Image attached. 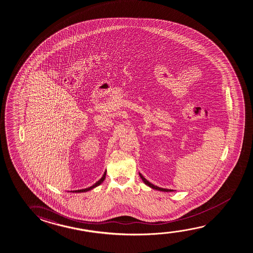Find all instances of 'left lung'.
<instances>
[{"mask_svg": "<svg viewBox=\"0 0 253 253\" xmlns=\"http://www.w3.org/2000/svg\"><path fill=\"white\" fill-rule=\"evenodd\" d=\"M139 176L141 178H142V180H143V182H144V183L145 184H147L148 186H150V188H152V189H154V190H158V191H166V192H168V191H173L172 190H169V189H164V188H160V187L158 186H155L154 184H152V183H150L149 181H147L144 177H143V175L142 174H140L139 173Z\"/></svg>", "mask_w": 253, "mask_h": 253, "instance_id": "obj_1", "label": "left lung"}]
</instances>
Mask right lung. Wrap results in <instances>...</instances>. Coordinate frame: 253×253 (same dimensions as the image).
Returning <instances> with one entry per match:
<instances>
[{"label":"right lung","mask_w":253,"mask_h":253,"mask_svg":"<svg viewBox=\"0 0 253 253\" xmlns=\"http://www.w3.org/2000/svg\"><path fill=\"white\" fill-rule=\"evenodd\" d=\"M105 176H106V172H104L101 179L98 180L95 184H93V185H92L91 187H89V188H86V189H83V190H78V191H73L72 192H86V191H90L92 189H94L95 187L98 186L101 183H103V180L105 179Z\"/></svg>","instance_id":"add662e5"}]
</instances>
